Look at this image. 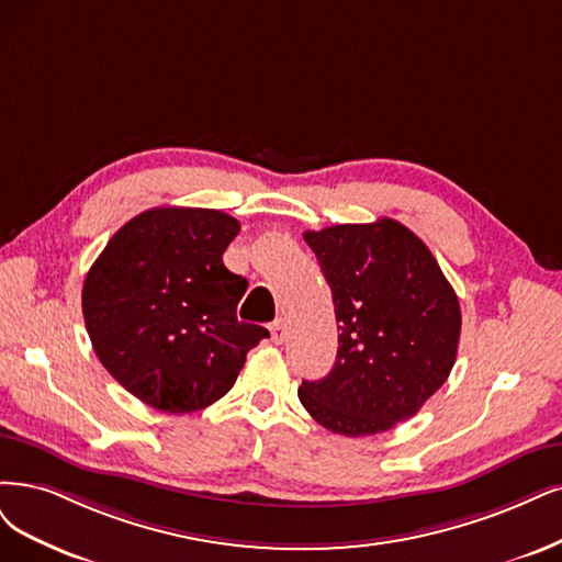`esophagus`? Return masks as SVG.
I'll return each mask as SVG.
<instances>
[{"instance_id": "34e87169", "label": "esophagus", "mask_w": 562, "mask_h": 562, "mask_svg": "<svg viewBox=\"0 0 562 562\" xmlns=\"http://www.w3.org/2000/svg\"><path fill=\"white\" fill-rule=\"evenodd\" d=\"M270 338H273L276 345L284 342V338H286V324H284V319H278V322L270 324Z\"/></svg>"}]
</instances>
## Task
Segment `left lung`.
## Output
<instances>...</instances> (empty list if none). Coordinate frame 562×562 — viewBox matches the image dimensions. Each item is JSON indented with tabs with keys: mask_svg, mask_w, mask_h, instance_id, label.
<instances>
[{
	"mask_svg": "<svg viewBox=\"0 0 562 562\" xmlns=\"http://www.w3.org/2000/svg\"><path fill=\"white\" fill-rule=\"evenodd\" d=\"M334 294L338 357L299 398L326 430L363 438L414 417L453 368L461 305L440 263L396 220L305 232Z\"/></svg>",
	"mask_w": 562,
	"mask_h": 562,
	"instance_id": "left-lung-1",
	"label": "left lung"
}]
</instances>
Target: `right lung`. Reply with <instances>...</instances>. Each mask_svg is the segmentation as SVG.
I'll return each mask as SVG.
<instances>
[{
	"instance_id": "1",
	"label": "right lung",
	"mask_w": 562,
	"mask_h": 562,
	"mask_svg": "<svg viewBox=\"0 0 562 562\" xmlns=\"http://www.w3.org/2000/svg\"><path fill=\"white\" fill-rule=\"evenodd\" d=\"M238 232V220L211 207H153L117 228L88 270L92 347L145 405L171 414L213 405L268 338L236 317L247 280L222 255Z\"/></svg>"
}]
</instances>
